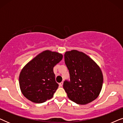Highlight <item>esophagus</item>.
<instances>
[{
  "label": "esophagus",
  "instance_id": "34e87169",
  "mask_svg": "<svg viewBox=\"0 0 123 123\" xmlns=\"http://www.w3.org/2000/svg\"><path fill=\"white\" fill-rule=\"evenodd\" d=\"M63 82H62L61 83H59V86L60 87H62V86H63Z\"/></svg>",
  "mask_w": 123,
  "mask_h": 123
}]
</instances>
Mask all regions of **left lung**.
Segmentation results:
<instances>
[{"mask_svg": "<svg viewBox=\"0 0 123 123\" xmlns=\"http://www.w3.org/2000/svg\"><path fill=\"white\" fill-rule=\"evenodd\" d=\"M64 60L70 74V81L65 80L63 84L68 98L80 105L95 100L103 84L98 65L88 55L75 50L65 52Z\"/></svg>", "mask_w": 123, "mask_h": 123, "instance_id": "1", "label": "left lung"}]
</instances>
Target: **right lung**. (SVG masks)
Masks as SVG:
<instances>
[{
	"mask_svg": "<svg viewBox=\"0 0 123 123\" xmlns=\"http://www.w3.org/2000/svg\"><path fill=\"white\" fill-rule=\"evenodd\" d=\"M62 59V54L45 50L23 67L19 74V83L26 98L40 104L53 97L59 86L53 68Z\"/></svg>",
	"mask_w": 123,
	"mask_h": 123,
	"instance_id": "obj_1",
	"label": "right lung"
}]
</instances>
